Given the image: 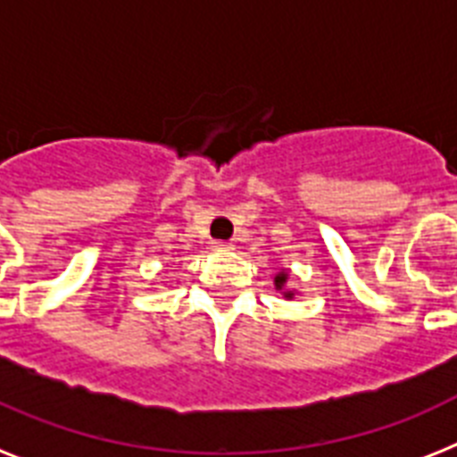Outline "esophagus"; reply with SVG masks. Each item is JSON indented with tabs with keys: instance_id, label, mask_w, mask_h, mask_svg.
Masks as SVG:
<instances>
[{
	"instance_id": "obj_1",
	"label": "esophagus",
	"mask_w": 457,
	"mask_h": 457,
	"mask_svg": "<svg viewBox=\"0 0 457 457\" xmlns=\"http://www.w3.org/2000/svg\"><path fill=\"white\" fill-rule=\"evenodd\" d=\"M212 250H214V252H220V254H226V252H231V250H233V245H231V243H224V240H214V243H212Z\"/></svg>"
}]
</instances>
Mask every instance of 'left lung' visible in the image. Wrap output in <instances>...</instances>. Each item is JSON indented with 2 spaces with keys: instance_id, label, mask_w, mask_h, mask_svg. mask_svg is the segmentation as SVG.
<instances>
[{
  "instance_id": "8db88e82",
  "label": "left lung",
  "mask_w": 457,
  "mask_h": 457,
  "mask_svg": "<svg viewBox=\"0 0 457 457\" xmlns=\"http://www.w3.org/2000/svg\"><path fill=\"white\" fill-rule=\"evenodd\" d=\"M287 280H289V270H287V269H282L280 273H278V275H275V278H273V285H275V292L280 294L282 299L292 301V299H294V294H296V289L289 287Z\"/></svg>"
}]
</instances>
